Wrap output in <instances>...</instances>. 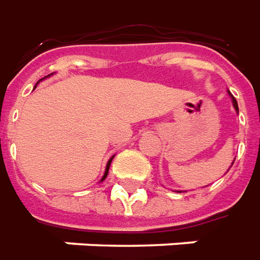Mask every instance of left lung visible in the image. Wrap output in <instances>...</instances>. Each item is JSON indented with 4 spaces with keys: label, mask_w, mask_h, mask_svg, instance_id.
<instances>
[{
    "label": "left lung",
    "mask_w": 260,
    "mask_h": 260,
    "mask_svg": "<svg viewBox=\"0 0 260 260\" xmlns=\"http://www.w3.org/2000/svg\"><path fill=\"white\" fill-rule=\"evenodd\" d=\"M228 95H230V96H231V101H233V106H234V109H235V112H237V113H238V104H237V99H235V98L233 96V95H231V92L228 91ZM233 164H234V161H233Z\"/></svg>",
    "instance_id": "obj_1"
}]
</instances>
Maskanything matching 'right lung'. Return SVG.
I'll use <instances>...</instances> for the list:
<instances>
[{
	"mask_svg": "<svg viewBox=\"0 0 260 260\" xmlns=\"http://www.w3.org/2000/svg\"><path fill=\"white\" fill-rule=\"evenodd\" d=\"M51 75H53V74H51ZM49 77H50V75H49ZM40 81H42V80H40ZM38 84H39V82H38ZM38 84H36V85H38ZM36 85H35V88H36ZM35 88H33V89H35ZM112 159H113V156H112L109 161H108V164H106V169H105V174H104V176H102L101 182H104V180L106 179V176H108V172H109V167H110V162H112Z\"/></svg>",
	"mask_w": 260,
	"mask_h": 260,
	"instance_id": "add662e5",
	"label": "right lung"
}]
</instances>
